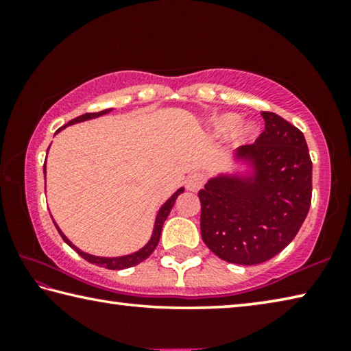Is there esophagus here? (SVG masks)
<instances>
[{"label":"esophagus","mask_w":351,"mask_h":351,"mask_svg":"<svg viewBox=\"0 0 351 351\" xmlns=\"http://www.w3.org/2000/svg\"><path fill=\"white\" fill-rule=\"evenodd\" d=\"M203 184H204V176L201 173H192L186 181L187 190H190V192H198V190L203 187Z\"/></svg>","instance_id":"1"}]
</instances>
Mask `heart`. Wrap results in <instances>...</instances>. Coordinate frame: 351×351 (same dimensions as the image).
<instances>
[{
  "mask_svg": "<svg viewBox=\"0 0 351 351\" xmlns=\"http://www.w3.org/2000/svg\"><path fill=\"white\" fill-rule=\"evenodd\" d=\"M212 130L213 133L218 136H224L232 133L234 142L237 145L246 144L247 141L254 138L257 128L252 123H240V117L234 114V112H223V114H218L212 121Z\"/></svg>",
  "mask_w": 351,
  "mask_h": 351,
  "instance_id": "1",
  "label": "heart"
}]
</instances>
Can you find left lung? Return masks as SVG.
Listing matches in <instances>:
<instances>
[{
    "label": "left lung",
    "mask_w": 351,
    "mask_h": 351,
    "mask_svg": "<svg viewBox=\"0 0 351 351\" xmlns=\"http://www.w3.org/2000/svg\"><path fill=\"white\" fill-rule=\"evenodd\" d=\"M261 116L265 132L235 153L251 170L219 173L198 193L203 241L235 265H258L283 251L311 204L313 164L304 133L276 112Z\"/></svg>",
    "instance_id": "8db88e82"
}]
</instances>
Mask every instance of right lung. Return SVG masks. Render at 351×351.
Returning <instances> with one entry per match:
<instances>
[{
  "mask_svg": "<svg viewBox=\"0 0 351 351\" xmlns=\"http://www.w3.org/2000/svg\"><path fill=\"white\" fill-rule=\"evenodd\" d=\"M111 110H112V108L99 111V112H86V114H82V116H79V117L73 119V121H69L64 127L58 128L57 133L60 132V130L66 128L68 125H73V123H79V122H83V121H90V119H96V117H99V116H104V114H106V112H110ZM43 171L46 173V164L43 165ZM182 192H184V187L178 189L176 192H175L173 195H171V197L161 206V209H159L158 215H156V219H154V228H153L152 239L148 240L147 245H145L144 247H141L139 251H136V252H133V254H128V255H122V257H97V255H91V254H88V252L80 251L79 247L74 246L73 243H71V241L66 239V235H64V234L62 232L60 228H58L54 219H52V221H54L56 228H57V230H58V234L62 235L63 241L66 243V245H69L71 247H73L74 251L80 255V257H83L86 261H90V263L97 265V266H100V268H106V269H125V268H132V266L139 265L141 261H144L145 258L150 257L152 252L154 251V249H156L158 243H159V239H161L162 224H164L165 219H167L169 213H170V210H171V207L175 206L176 198L180 197V195H181Z\"/></svg>",
  "mask_w": 351,
  "mask_h": 351,
  "instance_id": "obj_1",
  "label": "right lung"
}]
</instances>
